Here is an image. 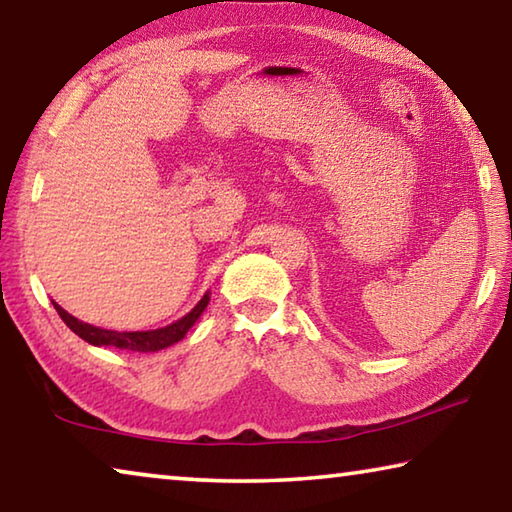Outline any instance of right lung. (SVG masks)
Instances as JSON below:
<instances>
[{"instance_id":"right-lung-1","label":"right lung","mask_w":512,"mask_h":512,"mask_svg":"<svg viewBox=\"0 0 512 512\" xmlns=\"http://www.w3.org/2000/svg\"><path fill=\"white\" fill-rule=\"evenodd\" d=\"M207 302H210V296L205 293L201 302H198L187 316H183L167 327L151 329V332H115V329H101V327L83 323V320L74 318L72 314H67V311L60 305H56V302H54V309L58 311V316L65 320V325L90 345H112V348L133 350V352H158L183 339V336L189 332V327H192L198 320V316L205 311Z\"/></svg>"}]
</instances>
